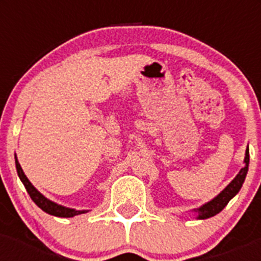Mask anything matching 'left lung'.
<instances>
[{
    "mask_svg": "<svg viewBox=\"0 0 261 261\" xmlns=\"http://www.w3.org/2000/svg\"><path fill=\"white\" fill-rule=\"evenodd\" d=\"M248 163H250V153H248V147L246 150V156H244V167L242 168L239 174L234 177L231 180V183L226 187L225 190L220 193V195L214 197L212 201L206 202L205 205H202L201 208L197 209V214L200 220H205V218H211V217L216 216V214L220 213L223 208H225L227 202L234 197L237 193L239 192V190L242 188V184L244 183V179H246V175L248 171Z\"/></svg>",
    "mask_w": 261,
    "mask_h": 261,
    "instance_id": "obj_1",
    "label": "left lung"
}]
</instances>
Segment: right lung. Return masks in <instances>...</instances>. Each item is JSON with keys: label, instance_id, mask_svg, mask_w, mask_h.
Returning a JSON list of instances; mask_svg holds the SVG:
<instances>
[{"label": "right lung", "instance_id": "add662e5", "mask_svg": "<svg viewBox=\"0 0 261 261\" xmlns=\"http://www.w3.org/2000/svg\"><path fill=\"white\" fill-rule=\"evenodd\" d=\"M15 166H17V171H18V176L20 177V180H22L23 186L26 187L27 192H29L30 197L32 199V201L35 202L38 205L39 208L41 211H44L45 213L50 214V216H56V217H62V218H70V217L78 216V214L86 213L87 211H75V209H69L65 208V206H61V205H57L55 202H52L50 200L45 199L44 196L41 195L38 190H36L35 187L32 186L30 183V180L27 179V176L23 172L22 167H20L19 162L15 158Z\"/></svg>", "mask_w": 261, "mask_h": 261}]
</instances>
